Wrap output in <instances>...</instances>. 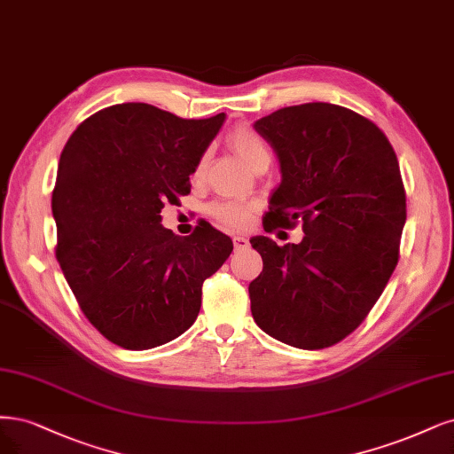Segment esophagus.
<instances>
[{
  "instance_id": "obj_1",
  "label": "esophagus",
  "mask_w": 454,
  "mask_h": 454,
  "mask_svg": "<svg viewBox=\"0 0 454 454\" xmlns=\"http://www.w3.org/2000/svg\"><path fill=\"white\" fill-rule=\"evenodd\" d=\"M232 244H234V249H246L249 246L246 237H232Z\"/></svg>"
}]
</instances>
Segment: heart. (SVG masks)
<instances>
[{
    "label": "heart",
    "mask_w": 454,
    "mask_h": 454,
    "mask_svg": "<svg viewBox=\"0 0 454 454\" xmlns=\"http://www.w3.org/2000/svg\"><path fill=\"white\" fill-rule=\"evenodd\" d=\"M229 145L249 168H254L261 161L270 160V150L267 143L249 129L234 131L229 137ZM210 212L222 225L234 229L247 225L249 217H252V207L244 205V202H220V205H214Z\"/></svg>",
    "instance_id": "b5f03b06"
}]
</instances>
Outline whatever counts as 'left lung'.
<instances>
[{
    "instance_id": "1",
    "label": "left lung",
    "mask_w": 454,
    "mask_h": 454,
    "mask_svg": "<svg viewBox=\"0 0 454 454\" xmlns=\"http://www.w3.org/2000/svg\"><path fill=\"white\" fill-rule=\"evenodd\" d=\"M278 155L281 182L264 231L302 223L279 247L254 237L262 272L249 284L252 316L299 349L334 346L364 321L398 262L405 192L383 131L346 106L306 103L254 123Z\"/></svg>"
}]
</instances>
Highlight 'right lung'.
Segmentation results:
<instances>
[{
	"mask_svg": "<svg viewBox=\"0 0 454 454\" xmlns=\"http://www.w3.org/2000/svg\"><path fill=\"white\" fill-rule=\"evenodd\" d=\"M223 121V113L184 120L146 103L113 105L84 120L59 155L56 257L88 321L123 349L184 334L202 281L232 252L207 222L184 239L161 225L165 202L190 193Z\"/></svg>",
	"mask_w": 454,
	"mask_h": 454,
	"instance_id": "obj_1",
	"label": "right lung"
}]
</instances>
